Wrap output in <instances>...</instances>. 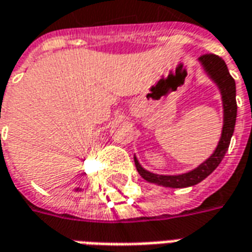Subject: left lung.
Here are the masks:
<instances>
[{
    "label": "left lung",
    "instance_id": "8db88e82",
    "mask_svg": "<svg viewBox=\"0 0 252 252\" xmlns=\"http://www.w3.org/2000/svg\"><path fill=\"white\" fill-rule=\"evenodd\" d=\"M198 62L204 68V71L208 77L211 78L216 86L220 90L222 102V129L220 140L217 143V147L209 158L204 160L202 163L198 164L195 169L190 170L188 173L177 175H163L155 174L148 170L143 169L142 164L139 163L136 157L135 164L144 180L151 184H157L164 188H189V186L197 185L201 181L205 180L206 177L212 174L227 153L231 137L235 129V123H236V113H238V105H236V85L231 74L228 71V67L221 58L213 55V54H206L198 58Z\"/></svg>",
    "mask_w": 252,
    "mask_h": 252
}]
</instances>
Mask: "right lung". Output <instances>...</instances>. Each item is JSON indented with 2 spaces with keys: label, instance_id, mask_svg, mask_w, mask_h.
<instances>
[{
  "label": "right lung",
  "instance_id": "right-lung-1",
  "mask_svg": "<svg viewBox=\"0 0 252 252\" xmlns=\"http://www.w3.org/2000/svg\"><path fill=\"white\" fill-rule=\"evenodd\" d=\"M75 190H77V191H78V190H82V189H79V188H77V189H75Z\"/></svg>",
  "mask_w": 252,
  "mask_h": 252
}]
</instances>
